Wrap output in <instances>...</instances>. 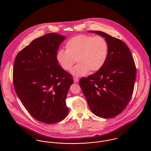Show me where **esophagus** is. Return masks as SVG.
<instances>
[{"label":"esophagus","mask_w":151,"mask_h":151,"mask_svg":"<svg viewBox=\"0 0 151 151\" xmlns=\"http://www.w3.org/2000/svg\"><path fill=\"white\" fill-rule=\"evenodd\" d=\"M73 80H74V83H78V81H79V78H77V77H74Z\"/></svg>","instance_id":"1"}]
</instances>
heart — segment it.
Here are the masks:
<instances>
[{"mask_svg":"<svg viewBox=\"0 0 151 151\" xmlns=\"http://www.w3.org/2000/svg\"><path fill=\"white\" fill-rule=\"evenodd\" d=\"M65 48L57 52V60L63 70L69 71L77 59L78 63L71 71L77 77L86 75L89 70L93 73L101 70L109 53L108 42L101 36L76 35L67 41Z\"/></svg>","mask_w":151,"mask_h":151,"instance_id":"obj_1","label":"heart"}]
</instances>
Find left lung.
I'll use <instances>...</instances> for the list:
<instances>
[{"instance_id":"8db88e82","label":"left lung","mask_w":151,"mask_h":151,"mask_svg":"<svg viewBox=\"0 0 151 151\" xmlns=\"http://www.w3.org/2000/svg\"><path fill=\"white\" fill-rule=\"evenodd\" d=\"M108 42L107 60L101 70L80 79L79 85L88 106L96 116L112 118L122 113L131 98L136 67L127 45L122 40L99 31H90Z\"/></svg>"}]
</instances>
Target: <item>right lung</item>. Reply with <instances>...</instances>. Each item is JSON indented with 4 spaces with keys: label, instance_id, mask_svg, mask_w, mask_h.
Masks as SVG:
<instances>
[{
    "label": "right lung",
    "instance_id": "1",
    "mask_svg": "<svg viewBox=\"0 0 151 151\" xmlns=\"http://www.w3.org/2000/svg\"><path fill=\"white\" fill-rule=\"evenodd\" d=\"M65 36L49 33L32 41L16 56L13 80L16 93L32 117L46 124L63 120L72 76L59 65L56 54Z\"/></svg>",
    "mask_w": 151,
    "mask_h": 151
}]
</instances>
